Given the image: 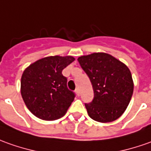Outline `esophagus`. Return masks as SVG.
<instances>
[{
    "label": "esophagus",
    "mask_w": 151,
    "mask_h": 151,
    "mask_svg": "<svg viewBox=\"0 0 151 151\" xmlns=\"http://www.w3.org/2000/svg\"><path fill=\"white\" fill-rule=\"evenodd\" d=\"M75 93H76V94H77V96H78V97H79V95H80L79 89H78V88H76V90H75Z\"/></svg>",
    "instance_id": "obj_1"
}]
</instances>
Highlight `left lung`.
<instances>
[{
  "label": "left lung",
  "instance_id": "8db88e82",
  "mask_svg": "<svg viewBox=\"0 0 151 151\" xmlns=\"http://www.w3.org/2000/svg\"><path fill=\"white\" fill-rule=\"evenodd\" d=\"M93 85V101L85 103L89 116L99 122L119 118L131 101L133 81L129 68L105 53H94L78 58Z\"/></svg>",
  "mask_w": 151,
  "mask_h": 151
}]
</instances>
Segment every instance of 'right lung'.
I'll return each instance as SVG.
<instances>
[{
	"label": "right lung",
	"mask_w": 151,
	"mask_h": 151,
	"mask_svg": "<svg viewBox=\"0 0 151 151\" xmlns=\"http://www.w3.org/2000/svg\"><path fill=\"white\" fill-rule=\"evenodd\" d=\"M74 61L72 56H50L29 65L21 77V96L31 113L38 118L54 121L62 117L74 100L67 87L63 68Z\"/></svg>",
	"instance_id": "right-lung-1"
}]
</instances>
